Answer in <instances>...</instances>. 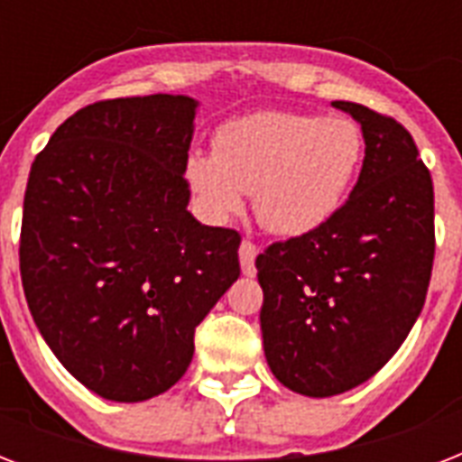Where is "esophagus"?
Instances as JSON below:
<instances>
[{
    "label": "esophagus",
    "instance_id": "esophagus-1",
    "mask_svg": "<svg viewBox=\"0 0 462 462\" xmlns=\"http://www.w3.org/2000/svg\"><path fill=\"white\" fill-rule=\"evenodd\" d=\"M256 254H259V246L245 239L242 245H239V263H242V273L245 275H256Z\"/></svg>",
    "mask_w": 462,
    "mask_h": 462
}]
</instances>
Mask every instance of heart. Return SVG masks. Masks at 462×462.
<instances>
[{
  "mask_svg": "<svg viewBox=\"0 0 462 462\" xmlns=\"http://www.w3.org/2000/svg\"><path fill=\"white\" fill-rule=\"evenodd\" d=\"M365 158V134L347 117L254 112L225 122L216 153L194 151L187 181L210 220L245 210L256 191V216L278 237L321 230L347 201Z\"/></svg>",
  "mask_w": 462,
  "mask_h": 462,
  "instance_id": "b5f03b06",
  "label": "heart"
}]
</instances>
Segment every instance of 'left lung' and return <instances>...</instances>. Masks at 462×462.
<instances>
[{
    "label": "left lung",
    "mask_w": 462,
    "mask_h": 462,
    "mask_svg": "<svg viewBox=\"0 0 462 462\" xmlns=\"http://www.w3.org/2000/svg\"><path fill=\"white\" fill-rule=\"evenodd\" d=\"M330 105L365 134L357 184L321 230L256 256L266 362L309 398L345 393L393 357L434 263V187L408 129L365 105Z\"/></svg>",
    "instance_id": "1"
}]
</instances>
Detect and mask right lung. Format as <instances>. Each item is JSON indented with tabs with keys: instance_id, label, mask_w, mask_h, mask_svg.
<instances>
[{
	"instance_id": "add662e5",
	"label": "right lung",
	"mask_w": 462,
	"mask_h": 462,
	"mask_svg": "<svg viewBox=\"0 0 462 462\" xmlns=\"http://www.w3.org/2000/svg\"><path fill=\"white\" fill-rule=\"evenodd\" d=\"M194 97L83 107L31 167L21 281L40 336L105 401L165 393L194 357V330L239 278V237L201 225L184 180Z\"/></svg>"
}]
</instances>
